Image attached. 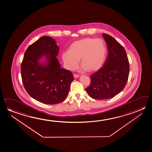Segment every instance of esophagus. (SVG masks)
I'll return each mask as SVG.
<instances>
[{"instance_id": "esophagus-1", "label": "esophagus", "mask_w": 152, "mask_h": 152, "mask_svg": "<svg viewBox=\"0 0 152 152\" xmlns=\"http://www.w3.org/2000/svg\"><path fill=\"white\" fill-rule=\"evenodd\" d=\"M73 77H74L75 78H77V77H79V75H77V74H74L73 75Z\"/></svg>"}]
</instances>
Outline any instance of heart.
Masks as SVG:
<instances>
[{
	"label": "heart",
	"instance_id": "1",
	"mask_svg": "<svg viewBox=\"0 0 152 152\" xmlns=\"http://www.w3.org/2000/svg\"><path fill=\"white\" fill-rule=\"evenodd\" d=\"M107 48L103 40L84 38L75 41L70 45L68 52L63 53L62 58L66 69L73 70L77 68L78 61L88 72L98 70L106 60Z\"/></svg>",
	"mask_w": 152,
	"mask_h": 152
}]
</instances>
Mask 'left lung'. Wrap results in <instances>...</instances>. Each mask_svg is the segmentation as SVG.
<instances>
[{"label": "left lung", "mask_w": 152, "mask_h": 152, "mask_svg": "<svg viewBox=\"0 0 152 152\" xmlns=\"http://www.w3.org/2000/svg\"><path fill=\"white\" fill-rule=\"evenodd\" d=\"M108 54L103 66L91 75L86 91L90 97L102 100L113 98L125 87L129 63L125 48L112 36L103 33Z\"/></svg>", "instance_id": "1"}]
</instances>
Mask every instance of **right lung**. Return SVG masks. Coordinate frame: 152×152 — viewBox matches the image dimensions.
Instances as JSON below:
<instances>
[{
    "label": "right lung",
    "instance_id": "right-lung-1",
    "mask_svg": "<svg viewBox=\"0 0 152 152\" xmlns=\"http://www.w3.org/2000/svg\"><path fill=\"white\" fill-rule=\"evenodd\" d=\"M59 48L49 36H42L28 46L21 64L25 89L30 96L42 103L58 104L68 96L74 80L69 70L61 68L56 56ZM43 56L47 61L39 62Z\"/></svg>",
    "mask_w": 152,
    "mask_h": 152
}]
</instances>
